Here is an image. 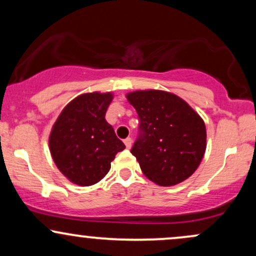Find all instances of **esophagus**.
Masks as SVG:
<instances>
[{"label":"esophagus","mask_w":256,"mask_h":256,"mask_svg":"<svg viewBox=\"0 0 256 256\" xmlns=\"http://www.w3.org/2000/svg\"><path fill=\"white\" fill-rule=\"evenodd\" d=\"M124 143H125L126 148H128V149H130V148H131V146H132V140H131L130 137L125 138V140H124Z\"/></svg>","instance_id":"34e87169"}]
</instances>
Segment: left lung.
Returning <instances> with one entry per match:
<instances>
[{"mask_svg":"<svg viewBox=\"0 0 256 256\" xmlns=\"http://www.w3.org/2000/svg\"><path fill=\"white\" fill-rule=\"evenodd\" d=\"M140 120L131 152L152 182L171 186L196 171L206 150L204 120L184 100L160 90L126 96Z\"/></svg>","mask_w":256,"mask_h":256,"instance_id":"obj_1","label":"left lung"}]
</instances>
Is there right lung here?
I'll return each mask as SVG.
<instances>
[{
	"label": "right lung",
	"instance_id": "right-lung-1",
	"mask_svg": "<svg viewBox=\"0 0 256 256\" xmlns=\"http://www.w3.org/2000/svg\"><path fill=\"white\" fill-rule=\"evenodd\" d=\"M112 94H84L70 102L49 137L54 162L72 183L89 186L107 174L125 144L106 120Z\"/></svg>",
	"mask_w": 256,
	"mask_h": 256
}]
</instances>
